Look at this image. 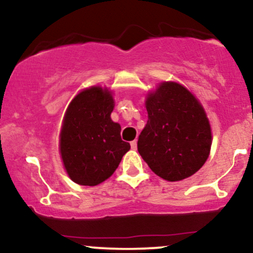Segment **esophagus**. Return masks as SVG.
Masks as SVG:
<instances>
[{"label":"esophagus","instance_id":"obj_1","mask_svg":"<svg viewBox=\"0 0 253 253\" xmlns=\"http://www.w3.org/2000/svg\"><path fill=\"white\" fill-rule=\"evenodd\" d=\"M130 147H132V150H136V140L130 141Z\"/></svg>","mask_w":253,"mask_h":253}]
</instances>
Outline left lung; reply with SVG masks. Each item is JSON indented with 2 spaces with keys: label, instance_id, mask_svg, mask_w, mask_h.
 <instances>
[{
  "label": "left lung",
  "instance_id": "left-lung-1",
  "mask_svg": "<svg viewBox=\"0 0 253 253\" xmlns=\"http://www.w3.org/2000/svg\"><path fill=\"white\" fill-rule=\"evenodd\" d=\"M145 107L149 120L138 140L141 158L165 181L193 176L210 157L213 140L199 98L183 84L168 81L147 92Z\"/></svg>",
  "mask_w": 253,
  "mask_h": 253
}]
</instances>
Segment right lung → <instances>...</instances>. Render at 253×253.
Wrapping results in <instances>:
<instances>
[{
	"label": "right lung",
	"mask_w": 253,
	"mask_h": 253,
	"mask_svg": "<svg viewBox=\"0 0 253 253\" xmlns=\"http://www.w3.org/2000/svg\"><path fill=\"white\" fill-rule=\"evenodd\" d=\"M115 102L107 86L81 90L64 114L59 153L71 181L95 187L118 169L130 145L123 141L120 124L110 118Z\"/></svg>",
	"instance_id": "obj_1"
}]
</instances>
